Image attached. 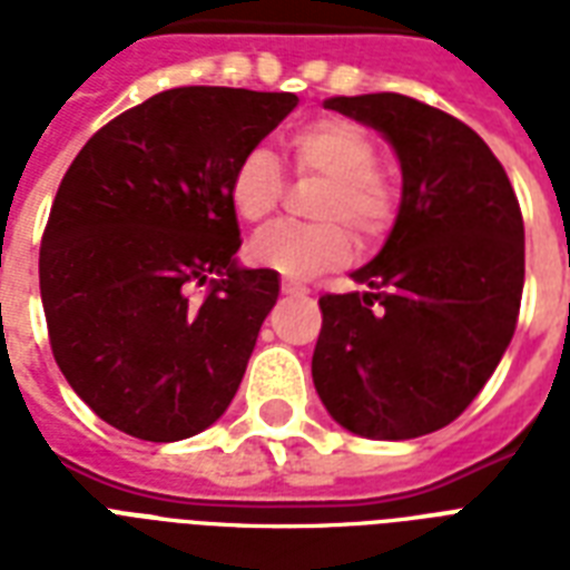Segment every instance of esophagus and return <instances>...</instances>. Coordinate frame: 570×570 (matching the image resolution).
Returning a JSON list of instances; mask_svg holds the SVG:
<instances>
[{
	"label": "esophagus",
	"instance_id": "esophagus-1",
	"mask_svg": "<svg viewBox=\"0 0 570 570\" xmlns=\"http://www.w3.org/2000/svg\"><path fill=\"white\" fill-rule=\"evenodd\" d=\"M281 289H284V295H304V293H307V286H302L298 281H289V277H286L284 284H281Z\"/></svg>",
	"mask_w": 570,
	"mask_h": 570
}]
</instances>
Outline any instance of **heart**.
I'll list each match as a JSON object with an SVG mask.
<instances>
[{"label": "heart", "mask_w": 570, "mask_h": 570, "mask_svg": "<svg viewBox=\"0 0 570 570\" xmlns=\"http://www.w3.org/2000/svg\"><path fill=\"white\" fill-rule=\"evenodd\" d=\"M293 168L320 177L325 189L316 200L322 224H272L248 242V259L284 277H313L343 266L352 257V236L375 242L396 215V186L375 165V141L361 124L346 118L307 120L286 136ZM284 195V174L275 154L250 147L233 165L227 204L245 224L266 222ZM341 224L337 225L336 222Z\"/></svg>", "instance_id": "obj_1"}]
</instances>
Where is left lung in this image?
I'll return each instance as SVG.
<instances>
[{
	"label": "left lung",
	"mask_w": 570,
	"mask_h": 570,
	"mask_svg": "<svg viewBox=\"0 0 570 570\" xmlns=\"http://www.w3.org/2000/svg\"><path fill=\"white\" fill-rule=\"evenodd\" d=\"M325 109L373 127L402 168L384 248L322 295L313 384L343 429L407 441L450 425L512 343L523 295V218L482 138L402 94L331 97Z\"/></svg>",
	"instance_id": "1"
}]
</instances>
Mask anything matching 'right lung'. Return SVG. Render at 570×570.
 Listing matches in <instances>:
<instances>
[{
  "label": "right lung",
  "mask_w": 570,
  "mask_h": 570,
  "mask_svg": "<svg viewBox=\"0 0 570 570\" xmlns=\"http://www.w3.org/2000/svg\"><path fill=\"white\" fill-rule=\"evenodd\" d=\"M295 106L286 91L171 88L109 120L67 168L40 245L49 346L120 432L183 441L236 396L281 277L239 266L227 180Z\"/></svg>",
  "instance_id": "1"
}]
</instances>
